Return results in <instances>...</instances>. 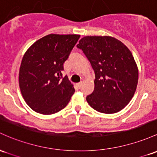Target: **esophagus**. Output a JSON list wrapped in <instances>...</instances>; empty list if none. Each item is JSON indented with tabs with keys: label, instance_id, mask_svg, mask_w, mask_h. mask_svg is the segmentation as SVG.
Returning <instances> with one entry per match:
<instances>
[{
	"label": "esophagus",
	"instance_id": "esophagus-1",
	"mask_svg": "<svg viewBox=\"0 0 157 157\" xmlns=\"http://www.w3.org/2000/svg\"><path fill=\"white\" fill-rule=\"evenodd\" d=\"M82 82H78V83L77 84V87H78L79 89H80V88H81V86H82Z\"/></svg>",
	"mask_w": 157,
	"mask_h": 157
}]
</instances>
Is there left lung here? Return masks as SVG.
Segmentation results:
<instances>
[{
  "instance_id": "left-lung-1",
  "label": "left lung",
  "mask_w": 157,
  "mask_h": 157,
  "mask_svg": "<svg viewBox=\"0 0 157 157\" xmlns=\"http://www.w3.org/2000/svg\"><path fill=\"white\" fill-rule=\"evenodd\" d=\"M77 47L90 62L94 89L88 104L99 113H118L131 101L136 89L139 71L126 45L111 36H85Z\"/></svg>"
}]
</instances>
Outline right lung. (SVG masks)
Returning <instances> with one entry per match:
<instances>
[{
	"instance_id": "1",
	"label": "right lung",
	"mask_w": 157,
	"mask_h": 157,
	"mask_svg": "<svg viewBox=\"0 0 157 157\" xmlns=\"http://www.w3.org/2000/svg\"><path fill=\"white\" fill-rule=\"evenodd\" d=\"M80 37L49 34L25 53L18 81L25 102L33 111L51 115L68 104L75 90L68 77H63V64Z\"/></svg>"
}]
</instances>
